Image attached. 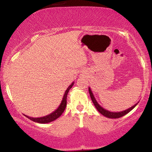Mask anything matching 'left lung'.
Segmentation results:
<instances>
[{
  "label": "left lung",
  "instance_id": "left-lung-1",
  "mask_svg": "<svg viewBox=\"0 0 152 152\" xmlns=\"http://www.w3.org/2000/svg\"><path fill=\"white\" fill-rule=\"evenodd\" d=\"M88 91H89V94H90V96H91V99L92 102H93L94 106H95V107L96 108V109L98 110V111L100 114H102V115H104V116H106V117L107 118H120L121 117V116H124V115H126V114H128L129 111H132V109H134V107H135L137 105V104L139 102L137 103V104H134L133 106H132L131 108H129L128 109L126 110H124V111H119V112H113V111H108V110H106L104 109V108H103L102 106H101L99 104H98V102H96V100L95 97H94L93 93H92L91 90V88L90 87H88Z\"/></svg>",
  "mask_w": 152,
  "mask_h": 152
}]
</instances>
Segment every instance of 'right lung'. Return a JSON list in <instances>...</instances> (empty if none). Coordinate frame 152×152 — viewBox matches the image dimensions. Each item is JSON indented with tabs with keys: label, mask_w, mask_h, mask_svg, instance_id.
<instances>
[{
	"label": "right lung",
	"mask_w": 152,
	"mask_h": 152,
	"mask_svg": "<svg viewBox=\"0 0 152 152\" xmlns=\"http://www.w3.org/2000/svg\"><path fill=\"white\" fill-rule=\"evenodd\" d=\"M74 82H73L68 87L67 89L66 90L65 94H64V97H63V99L61 101V104L59 105V106L57 108V109H56L53 112H52L51 114L47 115V116H43V117H38V118H34V117H30L28 116H25L29 119H31V121H34V122H37V123H40V124H47V123H49V122H51L56 120V118H58L59 116H61L63 114V112L64 111V110L66 109V99H67V95L68 93H69V90L71 89V87L73 86L74 85Z\"/></svg>",
	"instance_id": "add662e5"
}]
</instances>
